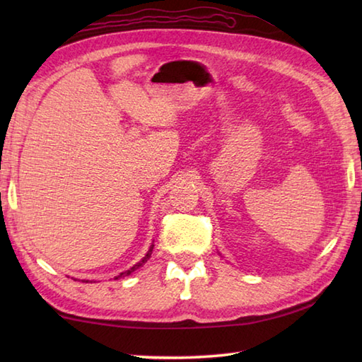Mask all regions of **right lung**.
I'll use <instances>...</instances> for the list:
<instances>
[{"label": "right lung", "mask_w": 362, "mask_h": 362, "mask_svg": "<svg viewBox=\"0 0 362 362\" xmlns=\"http://www.w3.org/2000/svg\"><path fill=\"white\" fill-rule=\"evenodd\" d=\"M152 249H153V244L151 245V247H149V250H148V253H146V255L141 258V261H138V263L136 264H134L132 267H130V269H127V271H124V272H121L118 276H115V280H118V279H122V276H127V275H130V274H132L134 271H136V269L138 267H141L144 263H146V261H148L149 258H151V253H152Z\"/></svg>", "instance_id": "1"}]
</instances>
